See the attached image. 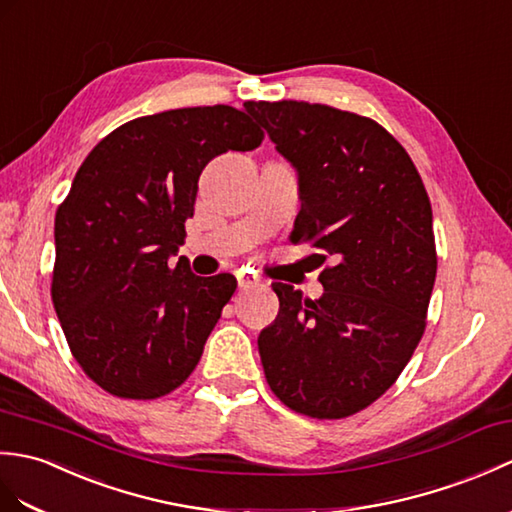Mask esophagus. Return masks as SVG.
Listing matches in <instances>:
<instances>
[{"mask_svg": "<svg viewBox=\"0 0 512 512\" xmlns=\"http://www.w3.org/2000/svg\"><path fill=\"white\" fill-rule=\"evenodd\" d=\"M237 283H240L242 290H253V288H259V285H264V281H261L255 272H248V270L237 272Z\"/></svg>", "mask_w": 512, "mask_h": 512, "instance_id": "34e87169", "label": "esophagus"}]
</instances>
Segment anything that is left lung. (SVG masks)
<instances>
[{
	"label": "left lung",
	"mask_w": 512,
	"mask_h": 512,
	"mask_svg": "<svg viewBox=\"0 0 512 512\" xmlns=\"http://www.w3.org/2000/svg\"><path fill=\"white\" fill-rule=\"evenodd\" d=\"M299 172L292 244H310L323 296L272 283L259 334L270 390L312 419H344L397 382L419 347L436 281L432 205L410 154L371 117L296 100L246 102Z\"/></svg>",
	"instance_id": "left-lung-1"
}]
</instances>
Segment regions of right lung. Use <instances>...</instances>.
Returning a JSON list of instances; mask_svg holds the SVG:
<instances>
[{"mask_svg": "<svg viewBox=\"0 0 512 512\" xmlns=\"http://www.w3.org/2000/svg\"><path fill=\"white\" fill-rule=\"evenodd\" d=\"M261 141L246 111L192 106L130 120L82 161L56 209L52 303L71 355L109 395H170L200 362L237 281L196 277L172 255L205 165Z\"/></svg>", "mask_w": 512, "mask_h": 512, "instance_id": "1", "label": "right lung"}]
</instances>
